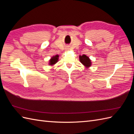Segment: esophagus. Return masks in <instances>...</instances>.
<instances>
[{"label": "esophagus", "instance_id": "esophagus-1", "mask_svg": "<svg viewBox=\"0 0 134 134\" xmlns=\"http://www.w3.org/2000/svg\"><path fill=\"white\" fill-rule=\"evenodd\" d=\"M69 48H66V51H67V50H69Z\"/></svg>", "mask_w": 134, "mask_h": 134}]
</instances>
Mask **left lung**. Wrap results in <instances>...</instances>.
<instances>
[{"label":"left lung","instance_id":"8db88e82","mask_svg":"<svg viewBox=\"0 0 134 134\" xmlns=\"http://www.w3.org/2000/svg\"><path fill=\"white\" fill-rule=\"evenodd\" d=\"M79 61L86 68H89L92 65V62L91 59L86 55L79 56Z\"/></svg>","mask_w":134,"mask_h":134}]
</instances>
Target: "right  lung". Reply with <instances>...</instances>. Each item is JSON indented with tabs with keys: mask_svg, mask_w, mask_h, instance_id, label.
Returning <instances> with one entry per match:
<instances>
[{
	"mask_svg": "<svg viewBox=\"0 0 134 134\" xmlns=\"http://www.w3.org/2000/svg\"><path fill=\"white\" fill-rule=\"evenodd\" d=\"M59 56L58 55H56L55 56H53L51 59L49 60L48 62V65L50 66H53L56 63H57L59 60Z\"/></svg>",
	"mask_w": 134,
	"mask_h": 134,
	"instance_id": "add662e5",
	"label": "right lung"
}]
</instances>
